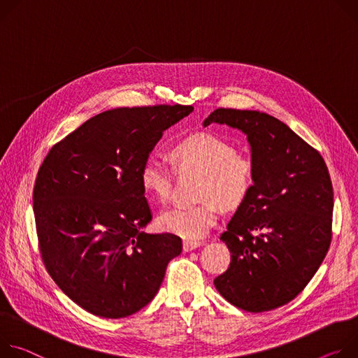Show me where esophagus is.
Listing matches in <instances>:
<instances>
[{
	"mask_svg": "<svg viewBox=\"0 0 358 358\" xmlns=\"http://www.w3.org/2000/svg\"><path fill=\"white\" fill-rule=\"evenodd\" d=\"M202 245V242H197V241H183V250L185 252H192L196 248H199Z\"/></svg>",
	"mask_w": 358,
	"mask_h": 358,
	"instance_id": "1",
	"label": "esophagus"
}]
</instances>
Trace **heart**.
<instances>
[{
    "label": "heart",
    "instance_id": "heart-1",
    "mask_svg": "<svg viewBox=\"0 0 358 358\" xmlns=\"http://www.w3.org/2000/svg\"><path fill=\"white\" fill-rule=\"evenodd\" d=\"M178 173L201 175L197 196L203 202L175 208L159 217L169 233L193 241L208 234L219 217V203L224 209L241 206L250 193L256 162L250 153L236 150L229 139L213 132H194L176 141L169 149ZM141 185L146 194L161 203L171 199L175 173L156 159H148L141 169Z\"/></svg>",
    "mask_w": 358,
    "mask_h": 358
}]
</instances>
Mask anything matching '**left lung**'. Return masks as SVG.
I'll use <instances>...</instances> for the list:
<instances>
[{"label":"left lung","instance_id":"8db88e82","mask_svg":"<svg viewBox=\"0 0 358 358\" xmlns=\"http://www.w3.org/2000/svg\"><path fill=\"white\" fill-rule=\"evenodd\" d=\"M242 131L256 162L246 201L222 233L229 268L215 279L233 306L262 313L292 301L308 285L331 243L333 185L322 155L279 119L219 108L203 122Z\"/></svg>","mask_w":358,"mask_h":358}]
</instances>
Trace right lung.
I'll use <instances>...</instances> for the list:
<instances>
[{"mask_svg": "<svg viewBox=\"0 0 358 358\" xmlns=\"http://www.w3.org/2000/svg\"><path fill=\"white\" fill-rule=\"evenodd\" d=\"M192 110H105L55 143L39 166L32 194L39 252L58 287L84 310L105 319L135 314L182 253L179 236L142 231L152 213L139 175L164 131Z\"/></svg>", "mask_w": 358, "mask_h": 358, "instance_id": "right-lung-1", "label": "right lung"}]
</instances>
